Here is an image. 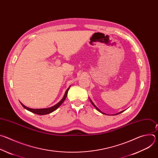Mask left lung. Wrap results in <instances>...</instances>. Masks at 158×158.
I'll return each instance as SVG.
<instances>
[{"label":"left lung","instance_id":"obj_1","mask_svg":"<svg viewBox=\"0 0 158 158\" xmlns=\"http://www.w3.org/2000/svg\"><path fill=\"white\" fill-rule=\"evenodd\" d=\"M89 100H90V101H91V103H92V104H93V106H94V107H95V108H96V109H97V110H98V111H99V112H101V113H102V114H105V113H104V112H102V111H101V110H100V109H98V107H96V105H95V104H94V103H93V101H92V100H91V99H90V98H89ZM123 111H124V110H123V111H121V112H118V113H117V114H114V115H116V114H121V112H123Z\"/></svg>","mask_w":158,"mask_h":158}]
</instances>
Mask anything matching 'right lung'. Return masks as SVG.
<instances>
[{"label":"right lung","mask_w":158,"mask_h":158,"mask_svg":"<svg viewBox=\"0 0 158 158\" xmlns=\"http://www.w3.org/2000/svg\"><path fill=\"white\" fill-rule=\"evenodd\" d=\"M70 87L71 86H69V88L66 90V91L64 94V96L63 98L57 104H56V105H54V106H53L51 107L43 108V109H32V108H29V107H27L25 106L23 104L21 103V102H20V104L26 109H27V110H29L30 112H33V113H34V114H38V115H46V114H50V113H51V112H52L53 111H54L55 110H56L63 103V102L65 101V98L67 96V93H68L69 89H70Z\"/></svg>","instance_id":"add662e5"}]
</instances>
